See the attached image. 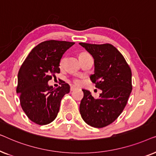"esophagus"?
Wrapping results in <instances>:
<instances>
[{"label": "esophagus", "instance_id": "obj_1", "mask_svg": "<svg viewBox=\"0 0 156 156\" xmlns=\"http://www.w3.org/2000/svg\"><path fill=\"white\" fill-rule=\"evenodd\" d=\"M76 89H77V87H76L71 86V87H70V91H74V90H75Z\"/></svg>", "mask_w": 156, "mask_h": 156}]
</instances>
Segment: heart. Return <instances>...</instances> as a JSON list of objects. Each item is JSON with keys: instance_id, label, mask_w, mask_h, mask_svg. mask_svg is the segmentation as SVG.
Segmentation results:
<instances>
[{"instance_id": "obj_1", "label": "heart", "mask_w": 156, "mask_h": 156, "mask_svg": "<svg viewBox=\"0 0 156 156\" xmlns=\"http://www.w3.org/2000/svg\"><path fill=\"white\" fill-rule=\"evenodd\" d=\"M87 54H88L87 52H82L80 55V57L83 56V55H87ZM65 57H62V58L60 59V61H59V67H62L64 63H65ZM74 83H76V84H80V83L81 82V81L80 80H78V79H76V80H74Z\"/></svg>"}]
</instances>
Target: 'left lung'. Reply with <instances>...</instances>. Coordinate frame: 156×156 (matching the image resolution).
<instances>
[{"label":"left lung","mask_w":156,"mask_h":156,"mask_svg":"<svg viewBox=\"0 0 156 156\" xmlns=\"http://www.w3.org/2000/svg\"><path fill=\"white\" fill-rule=\"evenodd\" d=\"M92 55L94 74L91 82L101 89L98 99L82 89L84 97L80 106L83 120L94 128H103L118 118L126 105L132 91L131 70L121 53L111 44L79 43Z\"/></svg>","instance_id":"1"}]
</instances>
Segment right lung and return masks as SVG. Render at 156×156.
Listing matches in <instances>:
<instances>
[{
  "instance_id": "obj_1",
  "label": "right lung",
  "mask_w": 156,
  "mask_h": 156,
  "mask_svg": "<svg viewBox=\"0 0 156 156\" xmlns=\"http://www.w3.org/2000/svg\"><path fill=\"white\" fill-rule=\"evenodd\" d=\"M74 42L48 40L35 47L21 65L18 74L16 91L20 105L30 120L46 125L56 118L61 100L70 91L63 82L57 89L49 86L48 81L60 72L59 61Z\"/></svg>"
}]
</instances>
